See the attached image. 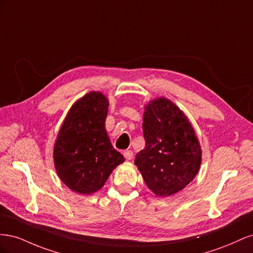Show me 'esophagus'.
Returning <instances> with one entry per match:
<instances>
[{"instance_id": "34e87169", "label": "esophagus", "mask_w": 253, "mask_h": 253, "mask_svg": "<svg viewBox=\"0 0 253 253\" xmlns=\"http://www.w3.org/2000/svg\"><path fill=\"white\" fill-rule=\"evenodd\" d=\"M124 156L126 160H131L133 158V152L131 150H126L124 151Z\"/></svg>"}]
</instances>
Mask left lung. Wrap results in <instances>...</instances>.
I'll list each match as a JSON object with an SVG mask.
<instances>
[{"instance_id":"8db88e82","label":"left lung","mask_w":253,"mask_h":253,"mask_svg":"<svg viewBox=\"0 0 253 253\" xmlns=\"http://www.w3.org/2000/svg\"><path fill=\"white\" fill-rule=\"evenodd\" d=\"M143 114L145 147L136 155L147 186L158 196L182 190L200 170L202 150L186 115L166 98L151 101Z\"/></svg>"}]
</instances>
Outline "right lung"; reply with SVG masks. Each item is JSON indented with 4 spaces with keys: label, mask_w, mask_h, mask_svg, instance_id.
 I'll list each match as a JSON object with an SVG mask.
<instances>
[{
    "label": "right lung",
    "mask_w": 253,
    "mask_h": 253,
    "mask_svg": "<svg viewBox=\"0 0 253 253\" xmlns=\"http://www.w3.org/2000/svg\"><path fill=\"white\" fill-rule=\"evenodd\" d=\"M109 100L90 91L68 112L53 149L60 179L79 194L101 189L112 171L125 162L113 148L105 129Z\"/></svg>",
    "instance_id": "obj_1"
}]
</instances>
